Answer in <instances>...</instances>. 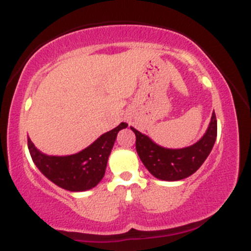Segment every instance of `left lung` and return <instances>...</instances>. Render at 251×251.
Instances as JSON below:
<instances>
[{
    "label": "left lung",
    "instance_id": "1",
    "mask_svg": "<svg viewBox=\"0 0 251 251\" xmlns=\"http://www.w3.org/2000/svg\"><path fill=\"white\" fill-rule=\"evenodd\" d=\"M131 129L135 134L137 153L150 174L160 180L175 181L194 175L205 162L217 137V120L214 112L203 137L183 149L163 148L132 126Z\"/></svg>",
    "mask_w": 251,
    "mask_h": 251
}]
</instances>
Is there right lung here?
<instances>
[{
    "label": "right lung",
    "instance_id": "1",
    "mask_svg": "<svg viewBox=\"0 0 251 251\" xmlns=\"http://www.w3.org/2000/svg\"><path fill=\"white\" fill-rule=\"evenodd\" d=\"M127 126L126 123H122L74 154H45L35 148L29 137L28 149L36 168L55 185L72 192L87 191L97 186L103 178L118 132Z\"/></svg>",
    "mask_w": 251,
    "mask_h": 251
}]
</instances>
